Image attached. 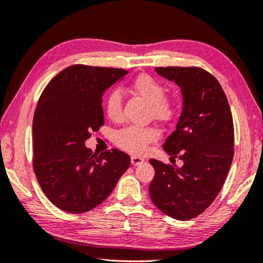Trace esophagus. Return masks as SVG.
I'll return each mask as SVG.
<instances>
[{"label":"esophagus","mask_w":263,"mask_h":263,"mask_svg":"<svg viewBox=\"0 0 263 263\" xmlns=\"http://www.w3.org/2000/svg\"><path fill=\"white\" fill-rule=\"evenodd\" d=\"M145 162V159L142 157H139V156H132L131 157V163L132 165H140L141 163Z\"/></svg>","instance_id":"esophagus-1"}]
</instances>
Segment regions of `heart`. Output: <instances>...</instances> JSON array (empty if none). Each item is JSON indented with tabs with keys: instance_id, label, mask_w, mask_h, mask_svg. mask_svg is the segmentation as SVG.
Returning a JSON list of instances; mask_svg holds the SVG:
<instances>
[{
	"instance_id": "heart-1",
	"label": "heart",
	"mask_w": 263,
	"mask_h": 263,
	"mask_svg": "<svg viewBox=\"0 0 263 263\" xmlns=\"http://www.w3.org/2000/svg\"><path fill=\"white\" fill-rule=\"evenodd\" d=\"M131 90L135 95L141 97L149 102L148 114L158 122H170L176 117L179 108L177 96L166 95L165 86L148 74L139 75L131 84ZM107 116L112 122L123 120V95L121 90L114 89L108 93L105 101ZM159 138L157 128L147 126H127L117 131L115 143L126 152L133 154H143L151 143Z\"/></svg>"
}]
</instances>
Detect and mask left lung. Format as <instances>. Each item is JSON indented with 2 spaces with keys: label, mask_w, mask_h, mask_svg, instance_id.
<instances>
[{
  "label": "left lung",
  "mask_w": 263,
  "mask_h": 263,
  "mask_svg": "<svg viewBox=\"0 0 263 263\" xmlns=\"http://www.w3.org/2000/svg\"><path fill=\"white\" fill-rule=\"evenodd\" d=\"M181 87L183 108L163 149L181 167L149 159L155 176L149 195L168 217L186 221L203 213L218 196L234 157V123L227 97L215 77L199 67H156Z\"/></svg>",
  "instance_id": "8db88e82"
}]
</instances>
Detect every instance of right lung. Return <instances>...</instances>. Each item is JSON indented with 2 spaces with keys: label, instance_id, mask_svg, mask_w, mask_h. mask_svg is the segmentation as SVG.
<instances>
[{
  "label": "right lung",
  "instance_id": "add662e5",
  "mask_svg": "<svg viewBox=\"0 0 263 263\" xmlns=\"http://www.w3.org/2000/svg\"><path fill=\"white\" fill-rule=\"evenodd\" d=\"M122 68L73 65L45 86L33 117V167L57 208L84 213L109 196L130 166L118 149L93 154L84 141L105 124L104 92L126 75Z\"/></svg>",
  "mask_w": 263,
  "mask_h": 263
}]
</instances>
